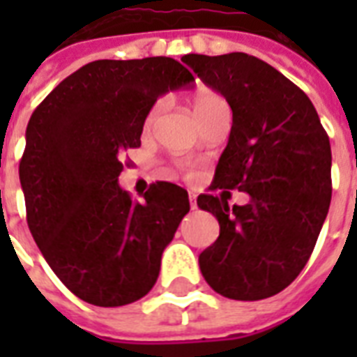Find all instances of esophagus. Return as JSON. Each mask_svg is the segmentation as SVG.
I'll list each match as a JSON object with an SVG mask.
<instances>
[{"label":"esophagus","instance_id":"obj_1","mask_svg":"<svg viewBox=\"0 0 357 357\" xmlns=\"http://www.w3.org/2000/svg\"><path fill=\"white\" fill-rule=\"evenodd\" d=\"M189 204H190V209H196V207H198V206H196V196L195 195L189 196Z\"/></svg>","mask_w":357,"mask_h":357}]
</instances>
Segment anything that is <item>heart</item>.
Masks as SVG:
<instances>
[{
    "label": "heart",
    "mask_w": 357,
    "mask_h": 357,
    "mask_svg": "<svg viewBox=\"0 0 357 357\" xmlns=\"http://www.w3.org/2000/svg\"><path fill=\"white\" fill-rule=\"evenodd\" d=\"M167 98H159V100L151 105L144 120L146 129H150L151 126H153V122L161 116L162 111L167 109ZM224 109H229L226 98H224L220 92L211 91V89H204V91L196 92L195 98H192V111H195V114L198 116L200 122L207 120L211 114L218 113V111H224Z\"/></svg>",
    "instance_id": "heart-1"
}]
</instances>
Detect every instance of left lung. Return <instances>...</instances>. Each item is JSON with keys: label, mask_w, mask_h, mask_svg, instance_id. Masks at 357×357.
Segmentation results:
<instances>
[{"label": "left lung", "mask_w": 357, "mask_h": 357, "mask_svg": "<svg viewBox=\"0 0 357 357\" xmlns=\"http://www.w3.org/2000/svg\"><path fill=\"white\" fill-rule=\"evenodd\" d=\"M234 111L226 150L198 207L220 235L200 254L206 282L226 298L263 300L293 283L310 259L332 200V150L313 103L265 61L228 53L181 59ZM226 188L250 195L227 206Z\"/></svg>", "instance_id": "8db88e82"}]
</instances>
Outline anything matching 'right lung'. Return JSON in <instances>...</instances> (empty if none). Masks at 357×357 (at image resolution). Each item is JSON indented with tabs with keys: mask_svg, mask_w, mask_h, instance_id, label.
I'll return each instance as SVG.
<instances>
[{
	"mask_svg": "<svg viewBox=\"0 0 357 357\" xmlns=\"http://www.w3.org/2000/svg\"><path fill=\"white\" fill-rule=\"evenodd\" d=\"M192 81L170 57L103 59L61 81L31 114L20 161L27 226L59 280L89 304H131L155 285L189 196L159 181L140 204L119 176L157 98Z\"/></svg>",
	"mask_w": 357,
	"mask_h": 357,
	"instance_id": "add662e5",
	"label": "right lung"
}]
</instances>
